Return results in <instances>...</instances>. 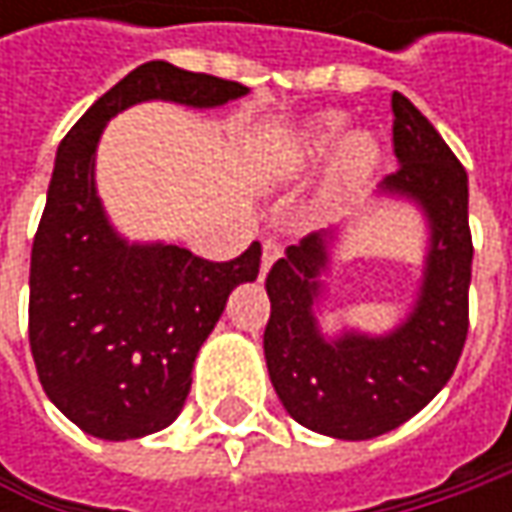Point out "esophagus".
I'll list each match as a JSON object with an SVG mask.
<instances>
[{"label": "esophagus", "instance_id": "esophagus-1", "mask_svg": "<svg viewBox=\"0 0 512 512\" xmlns=\"http://www.w3.org/2000/svg\"><path fill=\"white\" fill-rule=\"evenodd\" d=\"M279 256H282V245H276L273 239H265V242H262V276H265L267 270H270V265H273Z\"/></svg>", "mask_w": 512, "mask_h": 512}]
</instances>
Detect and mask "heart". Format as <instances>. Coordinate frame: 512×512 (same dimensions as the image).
<instances>
[{
  "label": "heart",
  "mask_w": 512,
  "mask_h": 512,
  "mask_svg": "<svg viewBox=\"0 0 512 512\" xmlns=\"http://www.w3.org/2000/svg\"><path fill=\"white\" fill-rule=\"evenodd\" d=\"M342 128V119L327 113L319 116L316 122H310L296 148V165H310L316 159H322L327 150L336 145V136ZM376 165V145L367 136H353L347 139V145L342 148V159H339V170L344 176H362L367 170Z\"/></svg>",
  "instance_id": "b5f03b06"
}]
</instances>
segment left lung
I'll return each mask as SVG.
<instances>
[{"label":"left lung","instance_id":"left-lung-1","mask_svg":"<svg viewBox=\"0 0 512 512\" xmlns=\"http://www.w3.org/2000/svg\"><path fill=\"white\" fill-rule=\"evenodd\" d=\"M393 153L399 170L384 193L422 207L430 247L416 305L384 336L344 330L325 336L316 319L333 233H310L267 273L270 319L265 359L270 382L299 424L344 442H362L413 419L450 382L467 339L473 239L467 170L439 130L407 96L393 93Z\"/></svg>","mask_w":512,"mask_h":512}]
</instances>
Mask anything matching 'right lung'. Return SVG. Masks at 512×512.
I'll return each mask as SVG.
<instances>
[{"instance_id": "right-lung-1", "label": "right lung", "mask_w": 512, "mask_h": 512, "mask_svg": "<svg viewBox=\"0 0 512 512\" xmlns=\"http://www.w3.org/2000/svg\"><path fill=\"white\" fill-rule=\"evenodd\" d=\"M247 88L145 62L99 96L62 139L30 250L28 336L39 382L76 427L125 442L168 427L230 290L253 282L262 245L207 262L179 245H130L96 196V145L119 110L165 99L219 108Z\"/></svg>"}]
</instances>
